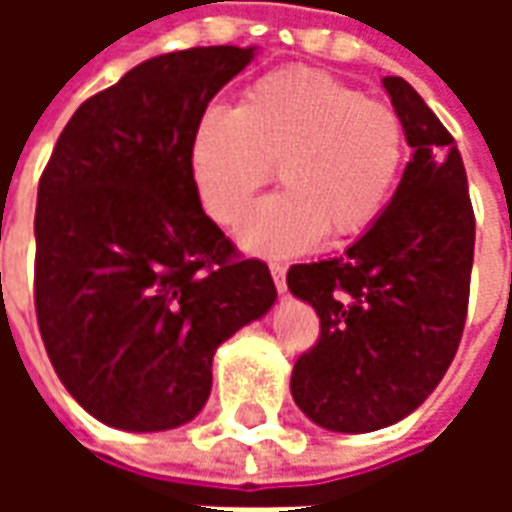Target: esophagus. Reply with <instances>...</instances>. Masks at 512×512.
I'll use <instances>...</instances> for the list:
<instances>
[{"mask_svg":"<svg viewBox=\"0 0 512 512\" xmlns=\"http://www.w3.org/2000/svg\"><path fill=\"white\" fill-rule=\"evenodd\" d=\"M271 277H274V285H277L279 293H285L288 290V282H285V266L282 263H271Z\"/></svg>","mask_w":512,"mask_h":512,"instance_id":"obj_1","label":"esophagus"}]
</instances>
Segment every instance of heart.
<instances>
[{
    "mask_svg": "<svg viewBox=\"0 0 512 512\" xmlns=\"http://www.w3.org/2000/svg\"><path fill=\"white\" fill-rule=\"evenodd\" d=\"M406 156L392 106L312 68H285L246 87L235 109L208 106L191 131L189 175L213 222L233 227L273 167L286 186L238 227L255 255H296L351 238L384 211Z\"/></svg>",
    "mask_w": 512,
    "mask_h": 512,
    "instance_id": "b5f03b06",
    "label": "heart"
}]
</instances>
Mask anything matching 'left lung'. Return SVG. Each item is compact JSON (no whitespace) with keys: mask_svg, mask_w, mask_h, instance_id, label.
Here are the masks:
<instances>
[{"mask_svg":"<svg viewBox=\"0 0 512 512\" xmlns=\"http://www.w3.org/2000/svg\"><path fill=\"white\" fill-rule=\"evenodd\" d=\"M384 90L408 147L384 213L343 257L290 266L321 337L290 376L296 406L326 430L370 433L408 417L439 386L461 343L474 260V211L458 145L400 76Z\"/></svg>","mask_w":512,"mask_h":512,"instance_id":"1","label":"left lung"}]
</instances>
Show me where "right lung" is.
Returning a JSON list of instances; mask_svg holds the SVG:
<instances>
[{
  "instance_id": "1",
  "label": "right lung",
  "mask_w": 512,
  "mask_h": 512,
  "mask_svg": "<svg viewBox=\"0 0 512 512\" xmlns=\"http://www.w3.org/2000/svg\"><path fill=\"white\" fill-rule=\"evenodd\" d=\"M255 46H197L87 98L40 175L35 312L73 400L134 433L178 428L211 395L216 348L277 288L205 216L189 175L197 117Z\"/></svg>"
}]
</instances>
